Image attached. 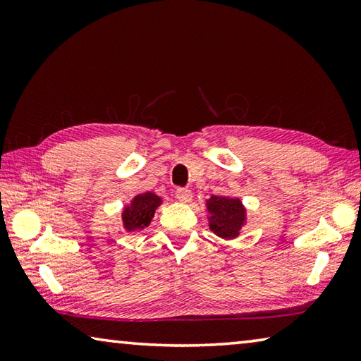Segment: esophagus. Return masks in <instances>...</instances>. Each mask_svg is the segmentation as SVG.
I'll return each mask as SVG.
<instances>
[{"mask_svg": "<svg viewBox=\"0 0 361 361\" xmlns=\"http://www.w3.org/2000/svg\"><path fill=\"white\" fill-rule=\"evenodd\" d=\"M176 199H178L181 204H189L192 199V192L186 188H180L176 189Z\"/></svg>", "mask_w": 361, "mask_h": 361, "instance_id": "obj_1", "label": "esophagus"}]
</instances>
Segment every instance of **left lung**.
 Here are the masks:
<instances>
[{
    "mask_svg": "<svg viewBox=\"0 0 361 361\" xmlns=\"http://www.w3.org/2000/svg\"><path fill=\"white\" fill-rule=\"evenodd\" d=\"M207 209L210 213V229L223 239H234L245 223V209L239 199L212 195L207 200Z\"/></svg>",
    "mask_w": 361,
    "mask_h": 361,
    "instance_id": "1",
    "label": "left lung"
}]
</instances>
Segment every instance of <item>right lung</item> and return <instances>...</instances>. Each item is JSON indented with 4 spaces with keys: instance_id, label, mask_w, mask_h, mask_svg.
<instances>
[{
    "instance_id": "obj_1",
    "label": "right lung",
    "mask_w": 361,
    "mask_h": 361,
    "mask_svg": "<svg viewBox=\"0 0 361 361\" xmlns=\"http://www.w3.org/2000/svg\"><path fill=\"white\" fill-rule=\"evenodd\" d=\"M161 202V197L152 192L135 195L132 204L127 205L122 212V223H124L126 231L130 232L145 229L151 223L154 212Z\"/></svg>"
}]
</instances>
